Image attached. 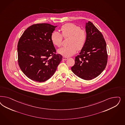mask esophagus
Masks as SVG:
<instances>
[{
    "mask_svg": "<svg viewBox=\"0 0 125 125\" xmlns=\"http://www.w3.org/2000/svg\"><path fill=\"white\" fill-rule=\"evenodd\" d=\"M68 59V58L67 57L63 56V57H62V60H67Z\"/></svg>",
    "mask_w": 125,
    "mask_h": 125,
    "instance_id": "1",
    "label": "esophagus"
}]
</instances>
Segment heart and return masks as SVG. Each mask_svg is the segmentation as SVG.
Returning a JSON list of instances; mask_svg holds the SVG:
<instances>
[{"instance_id": "1", "label": "heart", "mask_w": 125, "mask_h": 125, "mask_svg": "<svg viewBox=\"0 0 125 125\" xmlns=\"http://www.w3.org/2000/svg\"><path fill=\"white\" fill-rule=\"evenodd\" d=\"M61 34L54 31L51 34V41L53 44L60 47L62 44L63 36L64 38L69 37L66 47H63L57 50V53L64 57L73 55L77 50H81L84 47L87 39L85 31L75 24L67 23L63 25L60 28Z\"/></svg>"}]
</instances>
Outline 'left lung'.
Segmentation results:
<instances>
[{"mask_svg": "<svg viewBox=\"0 0 125 125\" xmlns=\"http://www.w3.org/2000/svg\"><path fill=\"white\" fill-rule=\"evenodd\" d=\"M87 39L84 47L75 57L71 70L77 76L91 80L104 70L108 60L106 43L101 32L92 22L85 23Z\"/></svg>", "mask_w": 125, "mask_h": 125, "instance_id": "obj_1", "label": "left lung"}]
</instances>
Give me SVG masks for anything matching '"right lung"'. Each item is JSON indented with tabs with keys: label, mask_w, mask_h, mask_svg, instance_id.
I'll list each match as a JSON object with an SVG mask.
<instances>
[{
	"label": "right lung",
	"mask_w": 125,
	"mask_h": 125,
	"mask_svg": "<svg viewBox=\"0 0 125 125\" xmlns=\"http://www.w3.org/2000/svg\"><path fill=\"white\" fill-rule=\"evenodd\" d=\"M56 27L48 23L33 24L24 31L18 41V64L32 81L43 82L49 80L62 60V55L55 54L51 39Z\"/></svg>",
	"instance_id": "add662e5"
}]
</instances>
